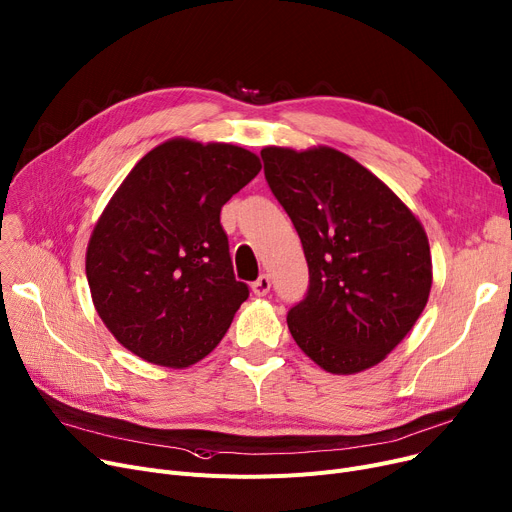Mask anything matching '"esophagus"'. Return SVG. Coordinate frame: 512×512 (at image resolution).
<instances>
[{
  "instance_id": "obj_1",
  "label": "esophagus",
  "mask_w": 512,
  "mask_h": 512,
  "mask_svg": "<svg viewBox=\"0 0 512 512\" xmlns=\"http://www.w3.org/2000/svg\"><path fill=\"white\" fill-rule=\"evenodd\" d=\"M253 292L257 294V297H265L267 292H270V288H272V280H270V276L267 274H263V276H259L255 282H253Z\"/></svg>"
}]
</instances>
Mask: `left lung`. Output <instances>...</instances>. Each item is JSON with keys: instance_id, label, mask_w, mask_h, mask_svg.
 Masks as SVG:
<instances>
[{"instance_id": "1", "label": "left lung", "mask_w": 512, "mask_h": 512, "mask_svg": "<svg viewBox=\"0 0 512 512\" xmlns=\"http://www.w3.org/2000/svg\"><path fill=\"white\" fill-rule=\"evenodd\" d=\"M261 159L309 265L305 299L286 317L294 342L330 373L378 365L432 288L423 226L378 176L332 147H265Z\"/></svg>"}]
</instances>
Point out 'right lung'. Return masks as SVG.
<instances>
[{
	"instance_id": "obj_1",
	"label": "right lung",
	"mask_w": 512,
	"mask_h": 512,
	"mask_svg": "<svg viewBox=\"0 0 512 512\" xmlns=\"http://www.w3.org/2000/svg\"><path fill=\"white\" fill-rule=\"evenodd\" d=\"M259 170L242 147L172 139L120 184L91 234L87 280L103 324L130 353L182 369L220 344L249 299L220 211Z\"/></svg>"
}]
</instances>
